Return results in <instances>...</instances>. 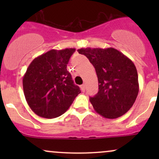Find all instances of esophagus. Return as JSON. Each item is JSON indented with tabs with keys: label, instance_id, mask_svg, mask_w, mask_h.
<instances>
[{
	"label": "esophagus",
	"instance_id": "esophagus-1",
	"mask_svg": "<svg viewBox=\"0 0 159 159\" xmlns=\"http://www.w3.org/2000/svg\"><path fill=\"white\" fill-rule=\"evenodd\" d=\"M81 91H83V92H84L85 91V84H82V85H81Z\"/></svg>",
	"mask_w": 159,
	"mask_h": 159
}]
</instances>
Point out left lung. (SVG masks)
<instances>
[{
  "mask_svg": "<svg viewBox=\"0 0 159 159\" xmlns=\"http://www.w3.org/2000/svg\"><path fill=\"white\" fill-rule=\"evenodd\" d=\"M78 52L87 57L96 69L98 92L90 98L96 112L107 119L125 114L134 105L139 91L134 63L114 48H82Z\"/></svg>",
  "mask_w": 159,
  "mask_h": 159,
  "instance_id": "left-lung-1",
  "label": "left lung"
}]
</instances>
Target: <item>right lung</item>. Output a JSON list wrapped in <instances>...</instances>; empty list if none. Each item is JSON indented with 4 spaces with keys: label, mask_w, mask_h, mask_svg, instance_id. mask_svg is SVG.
<instances>
[{
    "label": "right lung",
    "mask_w": 159,
    "mask_h": 159,
    "mask_svg": "<svg viewBox=\"0 0 159 159\" xmlns=\"http://www.w3.org/2000/svg\"><path fill=\"white\" fill-rule=\"evenodd\" d=\"M75 48L48 51L34 59L24 75L25 99L38 116L57 117L69 109L81 93L66 66Z\"/></svg>",
    "instance_id": "add662e5"
}]
</instances>
